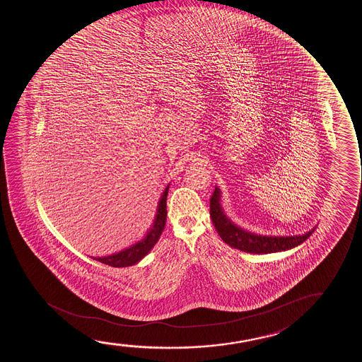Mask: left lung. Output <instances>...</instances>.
I'll return each mask as SVG.
<instances>
[{"label":"left lung","instance_id":"1","mask_svg":"<svg viewBox=\"0 0 362 362\" xmlns=\"http://www.w3.org/2000/svg\"><path fill=\"white\" fill-rule=\"evenodd\" d=\"M210 216L223 243L243 252L257 255L281 252L297 247L298 245L304 243L315 230L312 228L308 233L294 236H266L243 230L233 223V220L228 218V215L223 211L221 205V190L218 187H215L213 197L210 199Z\"/></svg>","mask_w":362,"mask_h":362}]
</instances>
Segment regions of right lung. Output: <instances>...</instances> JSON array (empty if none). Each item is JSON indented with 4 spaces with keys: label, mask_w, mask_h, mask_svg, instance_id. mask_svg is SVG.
<instances>
[{
    "label": "right lung",
    "mask_w": 362,
    "mask_h": 362,
    "mask_svg": "<svg viewBox=\"0 0 362 362\" xmlns=\"http://www.w3.org/2000/svg\"><path fill=\"white\" fill-rule=\"evenodd\" d=\"M169 184L164 189L163 193L160 195L158 205H157V211L154 215V220L147 233L144 235L142 240L131 245L129 247L124 248L119 252L111 253L107 256H101V257H94L99 262L109 264L111 267H127V266H134L144 257L147 256L151 250L153 248L154 245L158 241L159 236L162 235L165 220H167V195H168Z\"/></svg>",
    "instance_id": "1"
}]
</instances>
